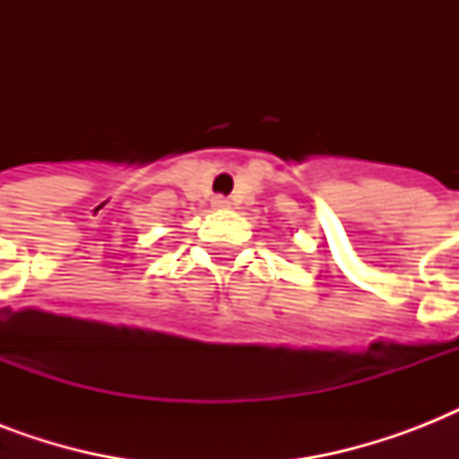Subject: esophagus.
I'll return each mask as SVG.
<instances>
[{"instance_id": "obj_1", "label": "esophagus", "mask_w": 459, "mask_h": 459, "mask_svg": "<svg viewBox=\"0 0 459 459\" xmlns=\"http://www.w3.org/2000/svg\"><path fill=\"white\" fill-rule=\"evenodd\" d=\"M212 204H214L216 209H229L230 200H229V197H221V195H219V197H214V200H212Z\"/></svg>"}]
</instances>
